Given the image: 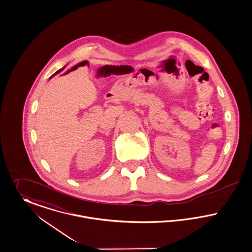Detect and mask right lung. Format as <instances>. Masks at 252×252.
Listing matches in <instances>:
<instances>
[{"label":"right lung","instance_id":"right-lung-1","mask_svg":"<svg viewBox=\"0 0 252 252\" xmlns=\"http://www.w3.org/2000/svg\"><path fill=\"white\" fill-rule=\"evenodd\" d=\"M63 68H61V69H59V70H58V71H57V72H55V74H57V73H59L60 71H61V70H63ZM51 77H53V75H52V76H51ZM51 77H50V78H51Z\"/></svg>","mask_w":252,"mask_h":252}]
</instances>
